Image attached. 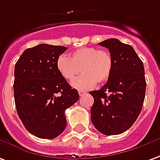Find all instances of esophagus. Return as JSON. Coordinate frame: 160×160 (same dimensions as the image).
Instances as JSON below:
<instances>
[{
  "label": "esophagus",
  "mask_w": 160,
  "mask_h": 160,
  "mask_svg": "<svg viewBox=\"0 0 160 160\" xmlns=\"http://www.w3.org/2000/svg\"><path fill=\"white\" fill-rule=\"evenodd\" d=\"M86 93H87V92L86 91H83V90H79V94H80V96L84 95V94H86Z\"/></svg>",
  "instance_id": "1"
}]
</instances>
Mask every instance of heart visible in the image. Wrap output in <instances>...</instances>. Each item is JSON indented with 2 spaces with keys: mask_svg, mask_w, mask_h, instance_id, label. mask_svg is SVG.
Segmentation results:
<instances>
[{
  "mask_svg": "<svg viewBox=\"0 0 160 160\" xmlns=\"http://www.w3.org/2000/svg\"><path fill=\"white\" fill-rule=\"evenodd\" d=\"M113 60L109 51L96 48H81L73 51L70 58L58 57L57 70L65 80L71 81L80 71L83 72L72 82L77 89H89L97 83H103L111 76Z\"/></svg>",
  "mask_w": 160,
  "mask_h": 160,
  "instance_id": "b5f03b06",
  "label": "heart"
}]
</instances>
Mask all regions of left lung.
I'll return each instance as SVG.
<instances>
[{"mask_svg": "<svg viewBox=\"0 0 160 160\" xmlns=\"http://www.w3.org/2000/svg\"><path fill=\"white\" fill-rule=\"evenodd\" d=\"M112 54L111 76L99 90L90 92L94 102L91 119L99 132L120 134L136 121L142 109L146 94L145 69L133 48L118 39L99 42Z\"/></svg>", "mask_w": 160, "mask_h": 160, "instance_id": "1", "label": "left lung"}]
</instances>
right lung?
Segmentation results:
<instances>
[{
  "mask_svg": "<svg viewBox=\"0 0 160 160\" xmlns=\"http://www.w3.org/2000/svg\"><path fill=\"white\" fill-rule=\"evenodd\" d=\"M66 47L40 44L26 49L14 67V95L19 118L41 138H54L67 126L65 111L79 99L78 91L57 70Z\"/></svg>",
  "mask_w": 160,
  "mask_h": 160,
  "instance_id": "obj_1",
  "label": "right lung"
}]
</instances>
